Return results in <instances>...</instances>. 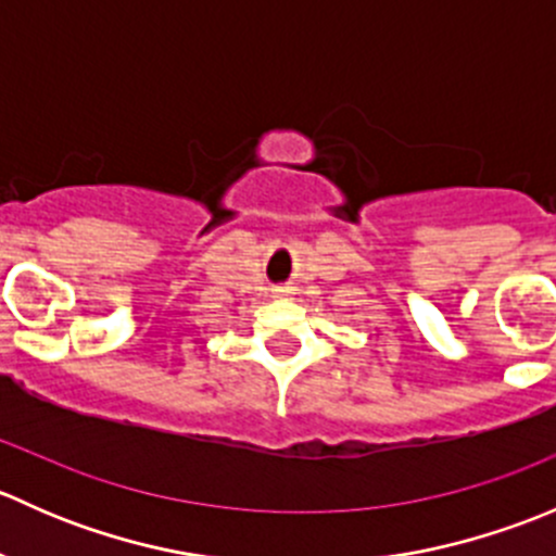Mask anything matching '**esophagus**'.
Returning <instances> with one entry per match:
<instances>
[{
	"label": "esophagus",
	"instance_id": "esophagus-1",
	"mask_svg": "<svg viewBox=\"0 0 556 556\" xmlns=\"http://www.w3.org/2000/svg\"><path fill=\"white\" fill-rule=\"evenodd\" d=\"M290 288H277V295H288Z\"/></svg>",
	"mask_w": 556,
	"mask_h": 556
}]
</instances>
